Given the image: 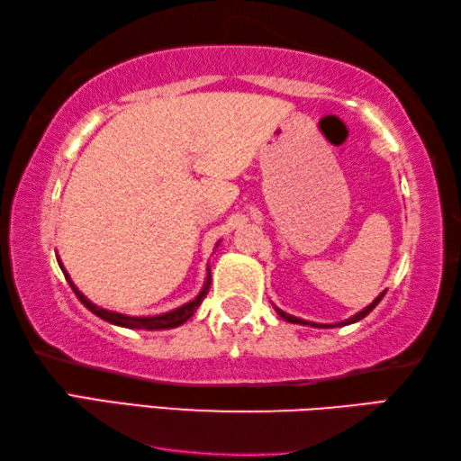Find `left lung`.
Masks as SVG:
<instances>
[{
  "label": "left lung",
  "mask_w": 461,
  "mask_h": 461,
  "mask_svg": "<svg viewBox=\"0 0 461 461\" xmlns=\"http://www.w3.org/2000/svg\"><path fill=\"white\" fill-rule=\"evenodd\" d=\"M384 294H386V290H384L382 294H380V296L378 298H375L374 302H372V304H369L367 308H364V311H361V312H357L356 316H351V319H347V321H343V322H337V324H316V322H306V321H302V319H296V316H292V314H285L284 311H280V308H276V311H277V314H280L282 316V319L284 321H288V322H298V324H312V327H345V324H351V322H357V321H361V319H364V316H367L369 312H372L374 311V308L375 306H378V302L384 298Z\"/></svg>",
  "instance_id": "obj_1"
}]
</instances>
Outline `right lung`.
<instances>
[{
    "instance_id": "add662e5",
    "label": "right lung",
    "mask_w": 461,
    "mask_h": 461,
    "mask_svg": "<svg viewBox=\"0 0 461 461\" xmlns=\"http://www.w3.org/2000/svg\"><path fill=\"white\" fill-rule=\"evenodd\" d=\"M60 266V261H59ZM63 269V274L67 277V282L75 292V296L81 300V304L87 308V311H92L95 316H100V319L108 321L112 324H118V327H126V329H147V330H159V329H173V327H179V324H184L187 319H192L194 312L198 311V306L202 304V300L206 298V294L210 290V284H212V276H210V267H208V277H206V284H203L202 292L195 296L192 302H187V304L176 308V311L171 312H165V314H157V316H126V314H120V312H112V311H105V308L95 306L94 302H89L83 294L75 288V284L71 282V277L67 276L65 267L60 266Z\"/></svg>"
}]
</instances>
